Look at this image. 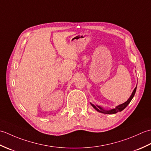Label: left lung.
Segmentation results:
<instances>
[{"label":"left lung","instance_id":"1","mask_svg":"<svg viewBox=\"0 0 151 151\" xmlns=\"http://www.w3.org/2000/svg\"><path fill=\"white\" fill-rule=\"evenodd\" d=\"M136 88H137V86L135 88V89H134L132 93V95H131L130 98L128 99V100L126 102H124L123 104H121L120 105L117 106L115 107V108L111 109V110H104V109L102 108V107L99 106H95L94 104H93L91 103V104L92 106L96 110H97L99 112H101V113L105 114H116V113H117V112H119V111H121L122 110H123L124 109L126 108L128 105H129V104L130 103V101H132V99H133L134 95H135V93H136Z\"/></svg>","mask_w":151,"mask_h":151}]
</instances>
